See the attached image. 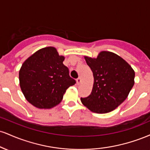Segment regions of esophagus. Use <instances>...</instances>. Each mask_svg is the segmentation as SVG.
I'll return each mask as SVG.
<instances>
[{
  "mask_svg": "<svg viewBox=\"0 0 150 150\" xmlns=\"http://www.w3.org/2000/svg\"><path fill=\"white\" fill-rule=\"evenodd\" d=\"M76 82H77V85H80V82H81V78L80 77H78V78L76 80Z\"/></svg>",
  "mask_w": 150,
  "mask_h": 150,
  "instance_id": "34e87169",
  "label": "esophagus"
}]
</instances>
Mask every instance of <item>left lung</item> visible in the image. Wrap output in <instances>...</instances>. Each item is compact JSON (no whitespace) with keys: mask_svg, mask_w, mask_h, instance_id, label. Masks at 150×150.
Instances as JSON below:
<instances>
[{"mask_svg":"<svg viewBox=\"0 0 150 150\" xmlns=\"http://www.w3.org/2000/svg\"><path fill=\"white\" fill-rule=\"evenodd\" d=\"M85 58L93 73L94 85L90 95L81 97V101L93 112L113 111L128 97L135 72L125 60L109 51H101L97 58Z\"/></svg>","mask_w":150,"mask_h":150,"instance_id":"left-lung-1","label":"left lung"}]
</instances>
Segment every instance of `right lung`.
<instances>
[{
	"mask_svg": "<svg viewBox=\"0 0 150 150\" xmlns=\"http://www.w3.org/2000/svg\"><path fill=\"white\" fill-rule=\"evenodd\" d=\"M64 57L54 47L42 49L27 58L19 73L20 88L27 101L39 108H50L62 101L71 78Z\"/></svg>",
	"mask_w": 150,
	"mask_h": 150,
	"instance_id": "obj_1",
	"label": "right lung"
}]
</instances>
